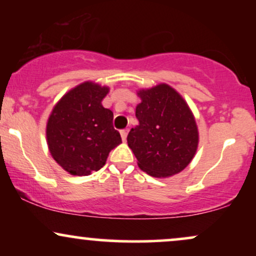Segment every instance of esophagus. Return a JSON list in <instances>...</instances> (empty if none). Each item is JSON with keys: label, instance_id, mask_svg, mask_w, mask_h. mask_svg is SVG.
<instances>
[{"label": "esophagus", "instance_id": "esophagus-1", "mask_svg": "<svg viewBox=\"0 0 256 256\" xmlns=\"http://www.w3.org/2000/svg\"><path fill=\"white\" fill-rule=\"evenodd\" d=\"M128 128H125V130L120 131V134H122V140H124V142L126 140V137H128Z\"/></svg>", "mask_w": 256, "mask_h": 256}]
</instances>
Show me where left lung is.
Returning <instances> with one entry per match:
<instances>
[{
	"label": "left lung",
	"mask_w": 256,
	"mask_h": 256,
	"mask_svg": "<svg viewBox=\"0 0 256 256\" xmlns=\"http://www.w3.org/2000/svg\"><path fill=\"white\" fill-rule=\"evenodd\" d=\"M136 107L140 122L128 134L138 167L155 178L177 174L192 162L198 146L195 116L177 90L161 83L140 89Z\"/></svg>",
	"instance_id": "obj_1"
}]
</instances>
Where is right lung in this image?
Here are the masks:
<instances>
[{"label": "right lung", "instance_id": "1", "mask_svg": "<svg viewBox=\"0 0 256 256\" xmlns=\"http://www.w3.org/2000/svg\"><path fill=\"white\" fill-rule=\"evenodd\" d=\"M110 88L95 82L77 85L58 101L46 122V143L52 158L72 176H89L104 166L122 143L113 128V112L102 106Z\"/></svg>", "mask_w": 256, "mask_h": 256}]
</instances>
